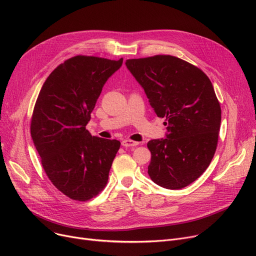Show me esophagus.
Instances as JSON below:
<instances>
[{
    "instance_id": "obj_1",
    "label": "esophagus",
    "mask_w": 256,
    "mask_h": 256,
    "mask_svg": "<svg viewBox=\"0 0 256 256\" xmlns=\"http://www.w3.org/2000/svg\"><path fill=\"white\" fill-rule=\"evenodd\" d=\"M121 145L124 146V147H135V146L138 145V142L132 141V140H128V139H124V140H122V142H121Z\"/></svg>"
}]
</instances>
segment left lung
Masks as SVG:
<instances>
[{
  "mask_svg": "<svg viewBox=\"0 0 256 256\" xmlns=\"http://www.w3.org/2000/svg\"><path fill=\"white\" fill-rule=\"evenodd\" d=\"M126 65L156 114L167 120L166 138L147 143L150 176L166 189H182L206 170L217 148L221 108L212 82L198 67L169 55Z\"/></svg>",
  "mask_w": 256,
  "mask_h": 256,
  "instance_id": "1",
  "label": "left lung"
}]
</instances>
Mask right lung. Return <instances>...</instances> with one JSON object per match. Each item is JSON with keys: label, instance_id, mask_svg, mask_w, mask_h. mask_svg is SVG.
<instances>
[{"label": "right lung", "instance_id": "1", "mask_svg": "<svg viewBox=\"0 0 256 256\" xmlns=\"http://www.w3.org/2000/svg\"><path fill=\"white\" fill-rule=\"evenodd\" d=\"M122 61L72 57L52 72L38 94L32 140L50 180L72 199L89 200L106 184L120 142L91 136L86 126L104 85Z\"/></svg>", "mask_w": 256, "mask_h": 256}]
</instances>
